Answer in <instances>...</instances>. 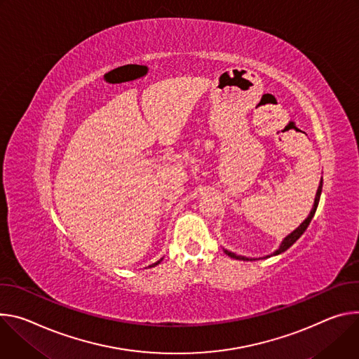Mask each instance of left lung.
I'll list each match as a JSON object with an SVG mask.
<instances>
[{"label": "left lung", "mask_w": 359, "mask_h": 359, "mask_svg": "<svg viewBox=\"0 0 359 359\" xmlns=\"http://www.w3.org/2000/svg\"><path fill=\"white\" fill-rule=\"evenodd\" d=\"M321 192H323V178H321V181H320V185H318L316 195H315V200H313V205H312V210H311L309 215L304 219V222H301V224H299V226H298L297 229H294L291 233H288V235L284 238L283 243L280 244V247H278L272 254L265 255V257H261V258H248V257H244V255H236V254H233V252H231V251H228V250H224V252H225L228 257H231V258H233V259H240V261H257V259H265V258H269V257H273V255H280V254L285 252L290 247H292V245L299 240V236L306 231V228H308V225H309L311 219H312V218H313V215H315V211H316L318 203H320Z\"/></svg>", "instance_id": "1"}]
</instances>
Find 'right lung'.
<instances>
[{"instance_id": "right-lung-1", "label": "right lung", "mask_w": 359, "mask_h": 359, "mask_svg": "<svg viewBox=\"0 0 359 359\" xmlns=\"http://www.w3.org/2000/svg\"><path fill=\"white\" fill-rule=\"evenodd\" d=\"M161 261H163V258H161V259H159V261H156V262H155V264H152V265H149V266H155V265H158V264H159V262H161Z\"/></svg>"}]
</instances>
